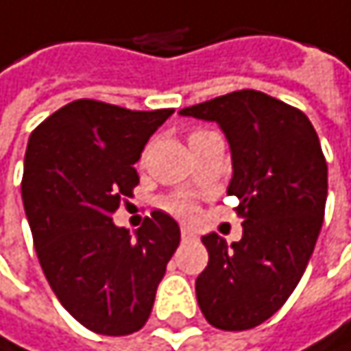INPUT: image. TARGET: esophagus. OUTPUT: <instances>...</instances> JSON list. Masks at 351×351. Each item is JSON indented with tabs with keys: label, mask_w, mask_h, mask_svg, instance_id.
Masks as SVG:
<instances>
[{
	"label": "esophagus",
	"mask_w": 351,
	"mask_h": 351,
	"mask_svg": "<svg viewBox=\"0 0 351 351\" xmlns=\"http://www.w3.org/2000/svg\"><path fill=\"white\" fill-rule=\"evenodd\" d=\"M181 239L187 243V241H193L195 239V232L191 228H181Z\"/></svg>",
	"instance_id": "obj_1"
}]
</instances>
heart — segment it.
Here are the masks:
<instances>
[{
  "mask_svg": "<svg viewBox=\"0 0 351 351\" xmlns=\"http://www.w3.org/2000/svg\"><path fill=\"white\" fill-rule=\"evenodd\" d=\"M212 131H204V129H197L193 133H189V143L210 135ZM162 208L174 216H179V218H191L195 214V199L187 193H174V195H168L164 202H162Z\"/></svg>",
  "mask_w": 351,
  "mask_h": 351,
  "instance_id": "heart-1",
  "label": "heart"
}]
</instances>
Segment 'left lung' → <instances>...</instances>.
<instances>
[{
    "instance_id": "left-lung-1",
    "label": "left lung",
    "mask_w": 351,
    "mask_h": 351,
    "mask_svg": "<svg viewBox=\"0 0 351 351\" xmlns=\"http://www.w3.org/2000/svg\"><path fill=\"white\" fill-rule=\"evenodd\" d=\"M216 121L232 152L228 195L243 218V239L216 232L202 243L208 267L195 282L210 325L245 331L274 317L298 286L327 202V162L308 117L257 90H237L181 110Z\"/></svg>"
}]
</instances>
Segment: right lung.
I'll return each mask as SVG.
<instances>
[{
    "mask_svg": "<svg viewBox=\"0 0 351 351\" xmlns=\"http://www.w3.org/2000/svg\"><path fill=\"white\" fill-rule=\"evenodd\" d=\"M172 112L80 98L30 133L22 202L34 249L63 308L94 333L119 337L145 325L181 243L179 224L158 210L135 237L112 222L139 183L133 164Z\"/></svg>",
    "mask_w": 351,
    "mask_h": 351,
    "instance_id": "right-lung-1",
    "label": "right lung"
}]
</instances>
